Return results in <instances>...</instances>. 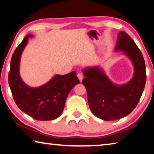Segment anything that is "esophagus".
Here are the masks:
<instances>
[{
  "label": "esophagus",
  "mask_w": 154,
  "mask_h": 154,
  "mask_svg": "<svg viewBox=\"0 0 154 154\" xmlns=\"http://www.w3.org/2000/svg\"><path fill=\"white\" fill-rule=\"evenodd\" d=\"M77 77H78V79H79L80 82H82V79H83V75L82 73H78L77 74Z\"/></svg>",
  "instance_id": "obj_1"
}]
</instances>
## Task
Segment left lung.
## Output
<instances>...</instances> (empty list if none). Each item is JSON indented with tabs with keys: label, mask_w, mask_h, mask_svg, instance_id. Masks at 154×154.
Instances as JSON below:
<instances>
[{
	"label": "left lung",
	"mask_w": 154,
	"mask_h": 154,
	"mask_svg": "<svg viewBox=\"0 0 154 154\" xmlns=\"http://www.w3.org/2000/svg\"><path fill=\"white\" fill-rule=\"evenodd\" d=\"M116 51H124L134 67L132 79L126 84L118 85L109 80L98 67L83 70L82 80L88 94L89 106L96 117L106 121L116 120L129 115L136 107L146 82L145 63L143 54L126 32L118 34Z\"/></svg>",
	"instance_id": "obj_1"
}]
</instances>
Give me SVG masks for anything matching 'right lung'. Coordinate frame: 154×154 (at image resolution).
Listing matches in <instances>:
<instances>
[{
  "label": "right lung",
  "instance_id": "obj_1",
  "mask_svg": "<svg viewBox=\"0 0 154 154\" xmlns=\"http://www.w3.org/2000/svg\"><path fill=\"white\" fill-rule=\"evenodd\" d=\"M25 36L15 49L11 60L9 84L18 107L32 118L41 121L55 119L60 116L65 101L75 85L79 83L76 72L57 75L45 85L36 88L28 87L20 76V60L29 37Z\"/></svg>",
  "mask_w": 154,
  "mask_h": 154
}]
</instances>
